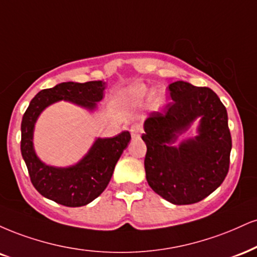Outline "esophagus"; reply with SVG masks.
I'll return each mask as SVG.
<instances>
[{
    "label": "esophagus",
    "mask_w": 257,
    "mask_h": 257,
    "mask_svg": "<svg viewBox=\"0 0 257 257\" xmlns=\"http://www.w3.org/2000/svg\"><path fill=\"white\" fill-rule=\"evenodd\" d=\"M131 133H132V137H134V138L140 137V134L142 133L141 125L140 124H133L131 128Z\"/></svg>",
    "instance_id": "34e87169"
}]
</instances>
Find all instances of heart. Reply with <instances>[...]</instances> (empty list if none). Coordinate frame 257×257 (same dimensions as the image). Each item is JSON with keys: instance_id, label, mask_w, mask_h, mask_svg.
Listing matches in <instances>:
<instances>
[{"instance_id": "heart-1", "label": "heart", "mask_w": 257, "mask_h": 257, "mask_svg": "<svg viewBox=\"0 0 257 257\" xmlns=\"http://www.w3.org/2000/svg\"><path fill=\"white\" fill-rule=\"evenodd\" d=\"M154 94L153 91L148 89L145 86H138V87L133 88L128 93V100L132 104H140L145 99L151 98Z\"/></svg>"}]
</instances>
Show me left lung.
I'll return each mask as SVG.
<instances>
[{
    "instance_id": "1",
    "label": "left lung",
    "mask_w": 257,
    "mask_h": 257,
    "mask_svg": "<svg viewBox=\"0 0 257 257\" xmlns=\"http://www.w3.org/2000/svg\"><path fill=\"white\" fill-rule=\"evenodd\" d=\"M169 89L174 101L144 123L146 179L169 202L191 205L212 194L228 172L232 141L227 111L208 87L175 81ZM194 121L199 122L196 137L179 143Z\"/></svg>"
}]
</instances>
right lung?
I'll return each mask as SVG.
<instances>
[{"instance_id": "1", "label": "right lung", "mask_w": 257, "mask_h": 257, "mask_svg": "<svg viewBox=\"0 0 257 257\" xmlns=\"http://www.w3.org/2000/svg\"><path fill=\"white\" fill-rule=\"evenodd\" d=\"M105 82H62L43 89L31 100L21 122V154L33 187L46 199L67 207H81L92 202L109 184L119 157L131 141V133L113 138H97L88 152L69 166H52L37 156L33 134L40 113L57 101H68L94 112L104 97Z\"/></svg>"}]
</instances>
